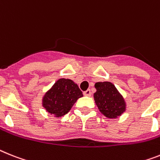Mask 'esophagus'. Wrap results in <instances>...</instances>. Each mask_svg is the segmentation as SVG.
Wrapping results in <instances>:
<instances>
[{"label": "esophagus", "instance_id": "1", "mask_svg": "<svg viewBox=\"0 0 160 160\" xmlns=\"http://www.w3.org/2000/svg\"><path fill=\"white\" fill-rule=\"evenodd\" d=\"M91 94H92V92H91L90 89H87L86 91H84V96L89 97V96H91Z\"/></svg>", "mask_w": 160, "mask_h": 160}]
</instances>
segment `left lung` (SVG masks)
Returning a JSON list of instances; mask_svg holds the SVG:
<instances>
[{
  "label": "left lung",
  "mask_w": 160,
  "mask_h": 160,
  "mask_svg": "<svg viewBox=\"0 0 160 160\" xmlns=\"http://www.w3.org/2000/svg\"><path fill=\"white\" fill-rule=\"evenodd\" d=\"M94 86L97 90L93 94L95 103L102 115L109 119H116L125 111V101L112 83L97 82Z\"/></svg>",
  "instance_id": "8db88e82"
}]
</instances>
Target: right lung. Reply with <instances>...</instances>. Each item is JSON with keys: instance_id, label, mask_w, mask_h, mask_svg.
Instances as JSON below:
<instances>
[{"instance_id": "obj_1", "label": "right lung", "mask_w": 160, "mask_h": 160, "mask_svg": "<svg viewBox=\"0 0 160 160\" xmlns=\"http://www.w3.org/2000/svg\"><path fill=\"white\" fill-rule=\"evenodd\" d=\"M81 97L82 92L76 83L62 78L45 92L42 98V106L55 117H62L69 112L77 99Z\"/></svg>"}]
</instances>
